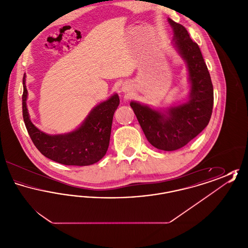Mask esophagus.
<instances>
[{
  "label": "esophagus",
  "mask_w": 248,
  "mask_h": 248,
  "mask_svg": "<svg viewBox=\"0 0 248 248\" xmlns=\"http://www.w3.org/2000/svg\"><path fill=\"white\" fill-rule=\"evenodd\" d=\"M126 90H127V89H126V87H125V86H124V87H123V91H124V92H125Z\"/></svg>",
  "instance_id": "1"
}]
</instances>
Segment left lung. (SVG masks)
I'll return each instance as SVG.
<instances>
[{
  "mask_svg": "<svg viewBox=\"0 0 248 248\" xmlns=\"http://www.w3.org/2000/svg\"><path fill=\"white\" fill-rule=\"evenodd\" d=\"M174 32V46L187 63L190 83L189 100L166 110H156L132 101L142 130L154 147L166 152L176 151L197 137L212 115L214 91L211 77L200 48L181 25L168 18Z\"/></svg>",
  "mask_w": 248,
  "mask_h": 248,
  "instance_id": "obj_1",
  "label": "left lung"
}]
</instances>
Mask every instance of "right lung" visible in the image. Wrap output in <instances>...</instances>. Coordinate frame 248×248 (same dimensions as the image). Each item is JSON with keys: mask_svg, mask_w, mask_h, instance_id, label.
Returning <instances> with one entry per match:
<instances>
[{"mask_svg": "<svg viewBox=\"0 0 248 248\" xmlns=\"http://www.w3.org/2000/svg\"><path fill=\"white\" fill-rule=\"evenodd\" d=\"M26 75L23 76L22 111L26 128L38 151L48 159L65 165H93L106 154L112 119L120 99L117 94L111 95L90 111L80 127L63 135H47L31 123L27 108L28 90Z\"/></svg>", "mask_w": 248, "mask_h": 248, "instance_id": "1", "label": "right lung"}]
</instances>
